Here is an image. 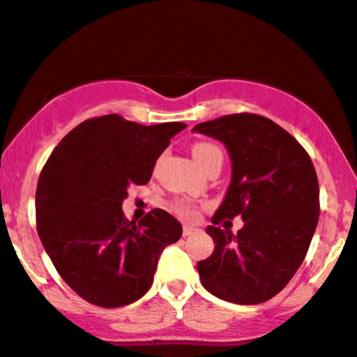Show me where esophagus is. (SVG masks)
<instances>
[{"instance_id":"1","label":"esophagus","mask_w":357,"mask_h":357,"mask_svg":"<svg viewBox=\"0 0 357 357\" xmlns=\"http://www.w3.org/2000/svg\"><path fill=\"white\" fill-rule=\"evenodd\" d=\"M194 231L195 227H192V225H185V227H183V236H190Z\"/></svg>"}]
</instances>
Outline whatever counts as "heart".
<instances>
[{
	"label": "heart",
	"mask_w": 357,
	"mask_h": 357,
	"mask_svg": "<svg viewBox=\"0 0 357 357\" xmlns=\"http://www.w3.org/2000/svg\"><path fill=\"white\" fill-rule=\"evenodd\" d=\"M215 155H222V151L218 149V146L211 144V142H197V144H194V148H192V156H194L195 163H197L199 167H202V165ZM172 209H174L181 218L186 220H194L195 215H197L194 206L186 204V202H176V204L172 206Z\"/></svg>",
	"instance_id": "obj_1"
}]
</instances>
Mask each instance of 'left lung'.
Wrapping results in <instances>:
<instances>
[{
    "label": "left lung",
    "mask_w": 357,
    "mask_h": 357,
    "mask_svg": "<svg viewBox=\"0 0 357 357\" xmlns=\"http://www.w3.org/2000/svg\"><path fill=\"white\" fill-rule=\"evenodd\" d=\"M194 132L224 142L232 176L225 199L206 229L215 250L197 262L208 292L238 305L271 299L298 271L319 222V181L303 146L257 114L199 123ZM245 222L238 235L220 229L224 218Z\"/></svg>",
    "instance_id": "8db88e82"
}]
</instances>
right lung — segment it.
I'll return each mask as SVG.
<instances>
[{"label":"right lung","mask_w":357,"mask_h":357,"mask_svg":"<svg viewBox=\"0 0 357 357\" xmlns=\"http://www.w3.org/2000/svg\"><path fill=\"white\" fill-rule=\"evenodd\" d=\"M185 123L139 125L118 114L75 126L43 165L36 229L61 278L103 308L130 305L149 291L163 248L183 227L163 209L135 225L123 215L128 186L146 185Z\"/></svg>","instance_id":"1"}]
</instances>
